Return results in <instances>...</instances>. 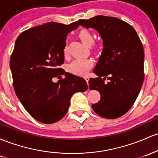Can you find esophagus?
<instances>
[{"label": "esophagus", "mask_w": 158, "mask_h": 158, "mask_svg": "<svg viewBox=\"0 0 158 158\" xmlns=\"http://www.w3.org/2000/svg\"><path fill=\"white\" fill-rule=\"evenodd\" d=\"M85 79L87 83H88V81H89V76H85Z\"/></svg>", "instance_id": "esophagus-1"}]
</instances>
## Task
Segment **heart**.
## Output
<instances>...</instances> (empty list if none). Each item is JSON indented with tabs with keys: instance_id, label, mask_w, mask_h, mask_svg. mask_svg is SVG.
Segmentation results:
<instances>
[{
	"instance_id": "1",
	"label": "heart",
	"mask_w": 158,
	"mask_h": 158,
	"mask_svg": "<svg viewBox=\"0 0 158 158\" xmlns=\"http://www.w3.org/2000/svg\"><path fill=\"white\" fill-rule=\"evenodd\" d=\"M78 37L81 40V41L86 46H90L94 43V36L92 33L87 29H82L79 31L78 34ZM94 47H96V46H94ZM64 55H67V46H64L63 48ZM93 66L92 60L88 59H76L73 60L72 62L67 67V70L69 72L75 74L77 76H84L88 73V71Z\"/></svg>"
}]
</instances>
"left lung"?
<instances>
[{
    "instance_id": "obj_1",
    "label": "left lung",
    "mask_w": 158,
    "mask_h": 158,
    "mask_svg": "<svg viewBox=\"0 0 158 158\" xmlns=\"http://www.w3.org/2000/svg\"><path fill=\"white\" fill-rule=\"evenodd\" d=\"M79 25L92 27L103 39V49L89 79V88L100 94L92 105L105 118L121 117L132 107L144 80V49L137 33L131 25L115 17L97 15L78 21ZM106 78L107 82H105Z\"/></svg>"
}]
</instances>
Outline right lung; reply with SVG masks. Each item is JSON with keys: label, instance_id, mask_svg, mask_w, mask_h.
I'll return each mask as SVG.
<instances>
[{"label": "right lung", "instance_id": "right-lung-1", "mask_svg": "<svg viewBox=\"0 0 158 158\" xmlns=\"http://www.w3.org/2000/svg\"><path fill=\"white\" fill-rule=\"evenodd\" d=\"M78 26V21L67 25L48 22L25 31L15 41L10 63L15 92L26 111L43 124L60 120L72 95L88 89L83 78L60 68L67 34ZM62 75L64 79L53 82Z\"/></svg>", "mask_w": 158, "mask_h": 158}]
</instances>
